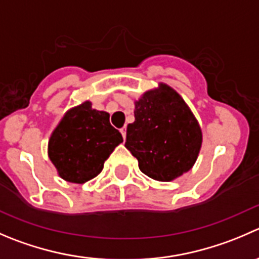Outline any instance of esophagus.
Segmentation results:
<instances>
[{"label":"esophagus","mask_w":259,"mask_h":259,"mask_svg":"<svg viewBox=\"0 0 259 259\" xmlns=\"http://www.w3.org/2000/svg\"><path fill=\"white\" fill-rule=\"evenodd\" d=\"M120 132H121L122 138H124V140H125V138H126V127H122V129L120 130Z\"/></svg>","instance_id":"esophagus-1"}]
</instances>
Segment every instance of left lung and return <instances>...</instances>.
<instances>
[{
    "label": "left lung",
    "instance_id": "left-lung-1",
    "mask_svg": "<svg viewBox=\"0 0 259 259\" xmlns=\"http://www.w3.org/2000/svg\"><path fill=\"white\" fill-rule=\"evenodd\" d=\"M135 121L127 125L125 147L152 180L169 182L188 172L202 145V130L190 106L167 83L134 101Z\"/></svg>",
    "mask_w": 259,
    "mask_h": 259
}]
</instances>
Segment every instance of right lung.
I'll return each instance as SVG.
<instances>
[{
    "label": "right lung",
    "mask_w": 259,
    "mask_h": 259,
    "mask_svg": "<svg viewBox=\"0 0 259 259\" xmlns=\"http://www.w3.org/2000/svg\"><path fill=\"white\" fill-rule=\"evenodd\" d=\"M122 143L119 130L110 124V114L83 101L64 112L50 134L48 157L62 180L87 182L96 177L115 148Z\"/></svg>",
    "instance_id": "1"
}]
</instances>
